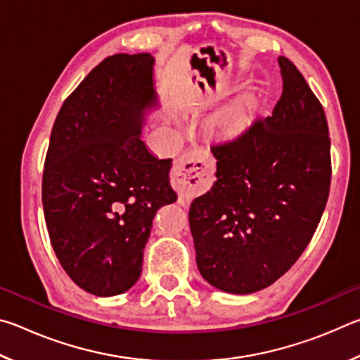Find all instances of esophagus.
<instances>
[{"mask_svg":"<svg viewBox=\"0 0 360 360\" xmlns=\"http://www.w3.org/2000/svg\"><path fill=\"white\" fill-rule=\"evenodd\" d=\"M214 179V162L206 152H188L174 163L172 186L182 198L191 200L208 191Z\"/></svg>","mask_w":360,"mask_h":360,"instance_id":"34e87169","label":"esophagus"}]
</instances>
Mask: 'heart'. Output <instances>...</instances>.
I'll use <instances>...</instances> for the list:
<instances>
[{"instance_id": "obj_1", "label": "heart", "mask_w": 360, "mask_h": 360, "mask_svg": "<svg viewBox=\"0 0 360 360\" xmlns=\"http://www.w3.org/2000/svg\"><path fill=\"white\" fill-rule=\"evenodd\" d=\"M243 119H245V106H243V103H236V105L225 109L221 114H217L216 117L212 119L211 125L219 135L229 136L233 135V133L240 129Z\"/></svg>"}]
</instances>
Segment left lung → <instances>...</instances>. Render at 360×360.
Returning <instances> with one entry per match:
<instances>
[{
    "label": "left lung",
    "instance_id": "1",
    "mask_svg": "<svg viewBox=\"0 0 360 360\" xmlns=\"http://www.w3.org/2000/svg\"><path fill=\"white\" fill-rule=\"evenodd\" d=\"M278 63L283 94L273 112L211 146L217 179L188 211L200 275L229 294L265 289L295 264L330 191L324 109L290 60Z\"/></svg>",
    "mask_w": 360,
    "mask_h": 360
}]
</instances>
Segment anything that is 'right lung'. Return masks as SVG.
Instances as JSON below:
<instances>
[{"label":"right lung","instance_id":"obj_1","mask_svg":"<svg viewBox=\"0 0 360 360\" xmlns=\"http://www.w3.org/2000/svg\"><path fill=\"white\" fill-rule=\"evenodd\" d=\"M150 53H115L89 72L53 124L42 174L49 236L63 270L98 297L124 294L141 276L152 219L178 195L172 158L141 139L158 105Z\"/></svg>","mask_w":360,"mask_h":360}]
</instances>
